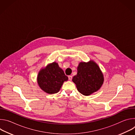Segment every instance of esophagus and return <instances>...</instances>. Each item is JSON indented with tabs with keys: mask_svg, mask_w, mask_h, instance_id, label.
I'll use <instances>...</instances> for the list:
<instances>
[{
	"mask_svg": "<svg viewBox=\"0 0 135 135\" xmlns=\"http://www.w3.org/2000/svg\"><path fill=\"white\" fill-rule=\"evenodd\" d=\"M72 78H73L72 76H71V75H69V76H68V79H69L70 81H71V80H72Z\"/></svg>",
	"mask_w": 135,
	"mask_h": 135,
	"instance_id": "34e87169",
	"label": "esophagus"
}]
</instances>
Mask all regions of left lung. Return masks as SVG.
I'll list each match as a JSON object with an SVG mask.
<instances>
[{"instance_id":"left-lung-1","label":"left lung","mask_w":135,"mask_h":135,"mask_svg":"<svg viewBox=\"0 0 135 135\" xmlns=\"http://www.w3.org/2000/svg\"><path fill=\"white\" fill-rule=\"evenodd\" d=\"M78 91L84 95H89L98 91L104 82L103 75L93 61L80 62L78 67V74L72 79Z\"/></svg>"}]
</instances>
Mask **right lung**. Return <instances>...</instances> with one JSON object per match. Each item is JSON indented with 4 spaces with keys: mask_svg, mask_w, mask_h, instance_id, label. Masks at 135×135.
Wrapping results in <instances>:
<instances>
[{
    "mask_svg": "<svg viewBox=\"0 0 135 135\" xmlns=\"http://www.w3.org/2000/svg\"><path fill=\"white\" fill-rule=\"evenodd\" d=\"M67 80L68 77L56 62L49 64L42 69L37 77L40 87L49 94L58 92L64 82Z\"/></svg>",
    "mask_w": 135,
    "mask_h": 135,
    "instance_id": "right-lung-1",
    "label": "right lung"
}]
</instances>
